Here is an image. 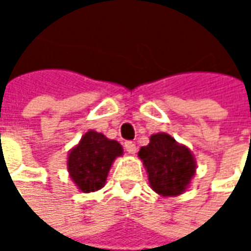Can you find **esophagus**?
Listing matches in <instances>:
<instances>
[{
  "mask_svg": "<svg viewBox=\"0 0 251 251\" xmlns=\"http://www.w3.org/2000/svg\"><path fill=\"white\" fill-rule=\"evenodd\" d=\"M125 150L127 154H132L133 155L136 152V145L132 141H127V142H125Z\"/></svg>",
  "mask_w": 251,
  "mask_h": 251,
  "instance_id": "34e87169",
  "label": "esophagus"
}]
</instances>
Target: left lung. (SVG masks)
Segmentation results:
<instances>
[{"label": "left lung", "mask_w": 251, "mask_h": 251, "mask_svg": "<svg viewBox=\"0 0 251 251\" xmlns=\"http://www.w3.org/2000/svg\"><path fill=\"white\" fill-rule=\"evenodd\" d=\"M148 175L151 189L160 196H178L196 175L192 151L166 132L151 135L150 144L138 152Z\"/></svg>", "instance_id": "1"}]
</instances>
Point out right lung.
I'll return each instance as SVG.
<instances>
[{
	"instance_id": "right-lung-1",
	"label": "right lung",
	"mask_w": 251,
	"mask_h": 251,
	"mask_svg": "<svg viewBox=\"0 0 251 251\" xmlns=\"http://www.w3.org/2000/svg\"><path fill=\"white\" fill-rule=\"evenodd\" d=\"M122 154L124 148L118 141L90 129L68 154L70 177L81 192H96L106 184L113 161Z\"/></svg>"
}]
</instances>
